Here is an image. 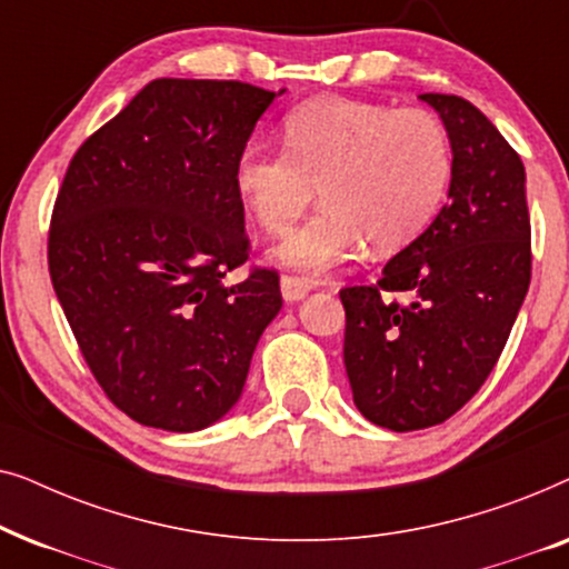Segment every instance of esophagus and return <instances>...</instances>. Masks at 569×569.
<instances>
[{
	"label": "esophagus",
	"mask_w": 569,
	"mask_h": 569,
	"mask_svg": "<svg viewBox=\"0 0 569 569\" xmlns=\"http://www.w3.org/2000/svg\"><path fill=\"white\" fill-rule=\"evenodd\" d=\"M310 290V284L300 277H282L279 279V292H282L284 302H300Z\"/></svg>",
	"instance_id": "obj_1"
}]
</instances>
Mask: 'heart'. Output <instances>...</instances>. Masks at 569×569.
Returning <instances> with one entry per match:
<instances>
[{"label": "heart", "instance_id": "obj_1", "mask_svg": "<svg viewBox=\"0 0 569 569\" xmlns=\"http://www.w3.org/2000/svg\"><path fill=\"white\" fill-rule=\"evenodd\" d=\"M284 150L251 144L236 162V189L267 232H284L316 197L318 212L274 251L279 267L318 277L355 259L365 243L396 253L422 236L446 199L453 147L422 108L326 96L282 121Z\"/></svg>", "mask_w": 569, "mask_h": 569}]
</instances>
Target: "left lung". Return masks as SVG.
<instances>
[{
  "label": "left lung",
  "instance_id": "8db88e82",
  "mask_svg": "<svg viewBox=\"0 0 569 569\" xmlns=\"http://www.w3.org/2000/svg\"><path fill=\"white\" fill-rule=\"evenodd\" d=\"M453 147L448 204L393 256L376 287L339 292L355 407L393 432L446 422L500 360L531 282L526 168L458 96L425 92ZM380 291H409L399 307Z\"/></svg>",
  "mask_w": 569,
  "mask_h": 569
}]
</instances>
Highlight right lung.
<instances>
[{
  "label": "right lung",
  "mask_w": 569,
  "mask_h": 569,
  "mask_svg": "<svg viewBox=\"0 0 569 569\" xmlns=\"http://www.w3.org/2000/svg\"><path fill=\"white\" fill-rule=\"evenodd\" d=\"M282 92L162 77L69 162L51 282L92 376L139 425L220 422L282 310L277 271L224 284L248 259L236 162Z\"/></svg>",
  "instance_id": "obj_1"
}]
</instances>
